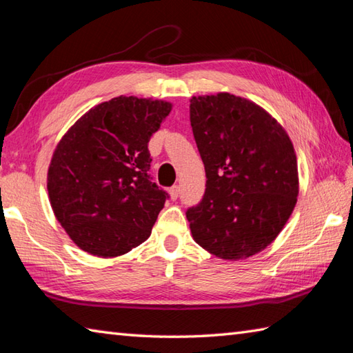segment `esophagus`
Masks as SVG:
<instances>
[{"label": "esophagus", "instance_id": "1", "mask_svg": "<svg viewBox=\"0 0 353 353\" xmlns=\"http://www.w3.org/2000/svg\"><path fill=\"white\" fill-rule=\"evenodd\" d=\"M168 192H170V197H171V200H176V199L179 197V186H177V185L171 186Z\"/></svg>", "mask_w": 353, "mask_h": 353}]
</instances>
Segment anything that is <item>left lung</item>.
<instances>
[{"label": "left lung", "mask_w": 353, "mask_h": 353, "mask_svg": "<svg viewBox=\"0 0 353 353\" xmlns=\"http://www.w3.org/2000/svg\"><path fill=\"white\" fill-rule=\"evenodd\" d=\"M190 119L206 190L186 211L194 241L221 259H243L274 241L299 194L294 147L258 104L228 92L192 97Z\"/></svg>", "instance_id": "1"}]
</instances>
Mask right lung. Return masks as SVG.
<instances>
[{"mask_svg":"<svg viewBox=\"0 0 353 353\" xmlns=\"http://www.w3.org/2000/svg\"><path fill=\"white\" fill-rule=\"evenodd\" d=\"M170 112L168 101L115 97L88 110L57 144L50 203L81 250L114 258L152 234L168 194L148 174V141Z\"/></svg>","mask_w":353,"mask_h":353,"instance_id":"right-lung-1","label":"right lung"}]
</instances>
